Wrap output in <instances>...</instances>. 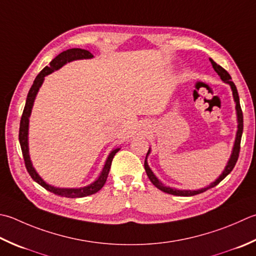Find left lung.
<instances>
[{
    "instance_id": "obj_1",
    "label": "left lung",
    "mask_w": 256,
    "mask_h": 256,
    "mask_svg": "<svg viewBox=\"0 0 256 256\" xmlns=\"http://www.w3.org/2000/svg\"><path fill=\"white\" fill-rule=\"evenodd\" d=\"M210 61H211L212 66L214 68V71L218 74V76L221 78L222 81L224 83L228 84L230 86H231L232 90V93H233V98H234V102H235V110H236V116H238V131H236V136H235V141H234V145H233V150H232V153H231V156H230L228 161L226 163V166H225L224 171L221 173V175L215 180L213 183H211L206 188H200V190H178V188H170V186H165V185L160 181V180L155 176V174L152 172L151 168L148 166V154L151 153V148H148V152L146 154V158H145V161H144V168H145V172H146L148 176L150 178V181L153 183V185H155L158 190H161V191L165 192V193H168V194H172V195H176V196H193V195H196L200 193H203L206 191L208 188H212L214 186H216V185L222 181L223 178H225L228 176V175L231 173L232 170L234 168L235 164H236V161L238 158V153H240V144H241V138H242V133H243V113H242V110H241V105H240V98H238V90L236 86H235V84L231 81V75H230L221 66V65H218L215 63L212 58H210Z\"/></svg>"
}]
</instances>
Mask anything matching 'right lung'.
<instances>
[{"instance_id": "obj_1", "label": "right lung", "mask_w": 256, "mask_h": 256, "mask_svg": "<svg viewBox=\"0 0 256 256\" xmlns=\"http://www.w3.org/2000/svg\"><path fill=\"white\" fill-rule=\"evenodd\" d=\"M92 58H93V54L90 51H88V50H83V48H70V50H66V51L60 53L56 58H54L52 61L50 62V66H45L42 71L38 74V76L35 78L33 85L28 91V98H26V103H25L23 114L21 118V123H20L18 140H20V144H21L25 166H26L28 174L31 175V178L34 180L35 182L38 183L45 190H48V191L52 192L56 195H60V196H63V198H84V196H88V195H92L94 193L98 192L100 190L103 188L105 182H106L110 168H111L112 160L114 158V155L120 151V148H114L113 151L108 154V156L106 158V161H105L104 168L102 170L101 174L98 175V178L95 180L93 183L86 185V186L76 188L53 186V185L48 184L41 176H40L38 173L35 171L31 158H30V153H28L30 116H31L35 98H36V94L38 92L40 88L42 86V84L44 82V78L46 76V75L53 73L54 71H58V68H61L63 65H65L66 63H70L72 61H76V60Z\"/></svg>"}]
</instances>
